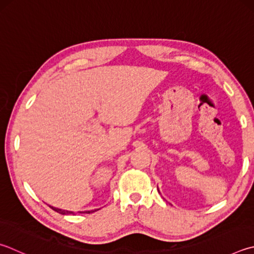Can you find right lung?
<instances>
[{
    "mask_svg": "<svg viewBox=\"0 0 254 254\" xmlns=\"http://www.w3.org/2000/svg\"><path fill=\"white\" fill-rule=\"evenodd\" d=\"M49 206H50L52 210L57 211L58 213H60V214H75V212H73V211H67V210L59 209V207H55V206H52V205H49ZM98 210H99V209H96V210H89V211H79V212H77V213H92V212L98 211Z\"/></svg>",
    "mask_w": 254,
    "mask_h": 254,
    "instance_id": "obj_1",
    "label": "right lung"
}]
</instances>
